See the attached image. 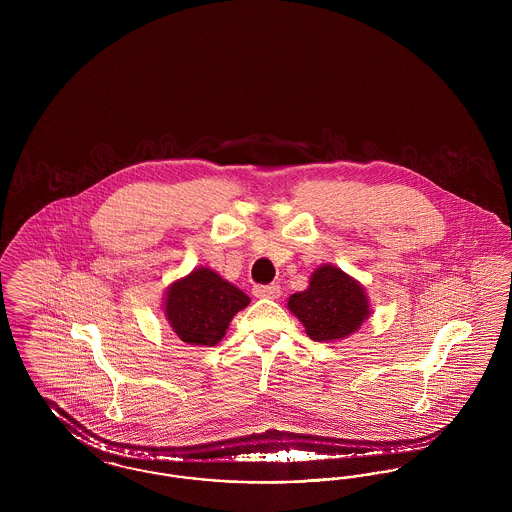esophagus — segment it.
<instances>
[{
    "mask_svg": "<svg viewBox=\"0 0 512 512\" xmlns=\"http://www.w3.org/2000/svg\"><path fill=\"white\" fill-rule=\"evenodd\" d=\"M280 286L276 284H270V286H255L253 288V295L255 297H261V299H278L280 297Z\"/></svg>",
    "mask_w": 512,
    "mask_h": 512,
    "instance_id": "obj_1",
    "label": "esophagus"
}]
</instances>
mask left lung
Returning <instances> with one entry per match:
<instances>
[{
  "label": "left lung",
  "mask_w": 512,
  "mask_h": 512,
  "mask_svg": "<svg viewBox=\"0 0 512 512\" xmlns=\"http://www.w3.org/2000/svg\"><path fill=\"white\" fill-rule=\"evenodd\" d=\"M288 309L311 340L340 341L355 334L372 309L365 286L334 265H320L305 292L292 293Z\"/></svg>",
  "instance_id": "8db88e82"
}]
</instances>
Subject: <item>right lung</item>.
Segmentation results:
<instances>
[{
  "label": "right lung",
  "instance_id": "right-lung-1",
  "mask_svg": "<svg viewBox=\"0 0 512 512\" xmlns=\"http://www.w3.org/2000/svg\"><path fill=\"white\" fill-rule=\"evenodd\" d=\"M249 301L240 288L213 268L197 267L167 288L163 313L172 332L184 343L213 347L226 336L232 318Z\"/></svg>",
  "mask_w": 512,
  "mask_h": 512
}]
</instances>
